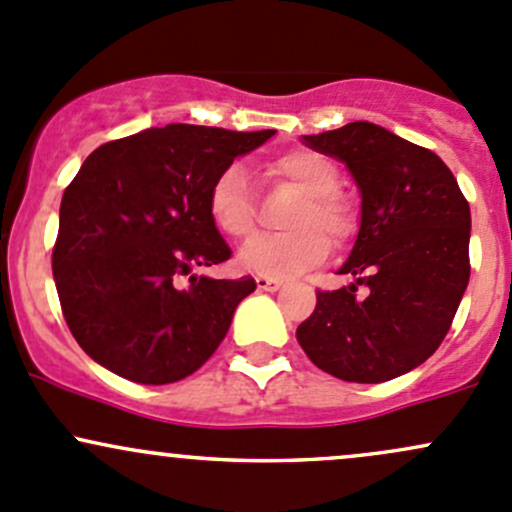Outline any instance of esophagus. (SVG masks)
Here are the masks:
<instances>
[{"label": "esophagus", "mask_w": 512, "mask_h": 512, "mask_svg": "<svg viewBox=\"0 0 512 512\" xmlns=\"http://www.w3.org/2000/svg\"><path fill=\"white\" fill-rule=\"evenodd\" d=\"M255 282H257V289H262V292H277V289L284 284L282 279H277V277H262V274L255 279Z\"/></svg>", "instance_id": "1"}]
</instances>
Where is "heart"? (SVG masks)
Here are the masks:
<instances>
[{"instance_id":"heart-1","label":"heart","mask_w":512,"mask_h":512,"mask_svg":"<svg viewBox=\"0 0 512 512\" xmlns=\"http://www.w3.org/2000/svg\"><path fill=\"white\" fill-rule=\"evenodd\" d=\"M272 174L304 191L287 218V228L292 230L247 240L238 252V262L242 270L262 277H294L326 260L328 240L343 245L351 238L355 211L338 191L341 174L336 164L324 154L306 149L287 152L272 161ZM208 215L215 228L230 238H247L255 230V203L245 166L228 164L215 176L208 191Z\"/></svg>"}]
</instances>
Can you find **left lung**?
<instances>
[{
  "label": "left lung",
  "mask_w": 512,
  "mask_h": 512,
  "mask_svg": "<svg viewBox=\"0 0 512 512\" xmlns=\"http://www.w3.org/2000/svg\"><path fill=\"white\" fill-rule=\"evenodd\" d=\"M346 164L360 191V228L338 274L316 292L297 341L316 368L346 383H385L439 348L469 284V201L429 149L373 122L301 137ZM363 283L366 294L355 295Z\"/></svg>",
  "instance_id": "8db88e82"
}]
</instances>
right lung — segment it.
Instances as JSON below:
<instances>
[{
    "label": "right lung",
    "mask_w": 512,
    "mask_h": 512,
    "mask_svg": "<svg viewBox=\"0 0 512 512\" xmlns=\"http://www.w3.org/2000/svg\"><path fill=\"white\" fill-rule=\"evenodd\" d=\"M272 134L149 127L83 161L63 193L53 279L66 324L95 363L132 383L166 385L215 353L257 284L193 274L230 257L208 191Z\"/></svg>",
    "instance_id": "add662e5"
}]
</instances>
